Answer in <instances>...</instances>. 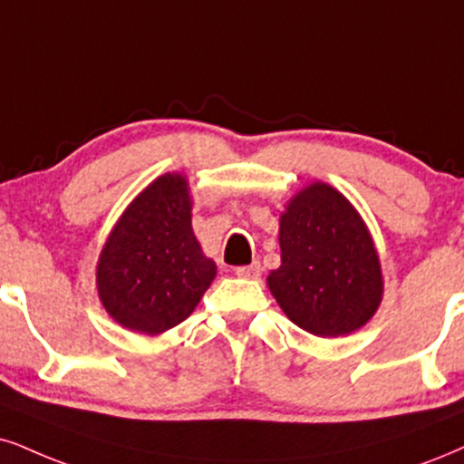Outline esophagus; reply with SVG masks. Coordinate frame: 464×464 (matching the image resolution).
<instances>
[{"instance_id":"esophagus-1","label":"esophagus","mask_w":464,"mask_h":464,"mask_svg":"<svg viewBox=\"0 0 464 464\" xmlns=\"http://www.w3.org/2000/svg\"><path fill=\"white\" fill-rule=\"evenodd\" d=\"M234 273H237V277H241V279H258L262 273V266H260V262H251V265H247V266H237L234 268Z\"/></svg>"}]
</instances>
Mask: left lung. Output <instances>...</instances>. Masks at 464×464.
Segmentation results:
<instances>
[{"instance_id": "8db88e82", "label": "left lung", "mask_w": 464, "mask_h": 464, "mask_svg": "<svg viewBox=\"0 0 464 464\" xmlns=\"http://www.w3.org/2000/svg\"><path fill=\"white\" fill-rule=\"evenodd\" d=\"M282 265L266 285L296 327L318 337L362 329L381 307L385 282L359 210L327 182L299 188L279 215Z\"/></svg>"}]
</instances>
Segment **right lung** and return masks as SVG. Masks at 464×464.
Masks as SVG:
<instances>
[{"mask_svg": "<svg viewBox=\"0 0 464 464\" xmlns=\"http://www.w3.org/2000/svg\"><path fill=\"white\" fill-rule=\"evenodd\" d=\"M193 198L179 171L133 198L102 245L96 290L120 327L161 335L191 316L217 276L191 226Z\"/></svg>", "mask_w": 464, "mask_h": 464, "instance_id": "obj_1", "label": "right lung"}]
</instances>
